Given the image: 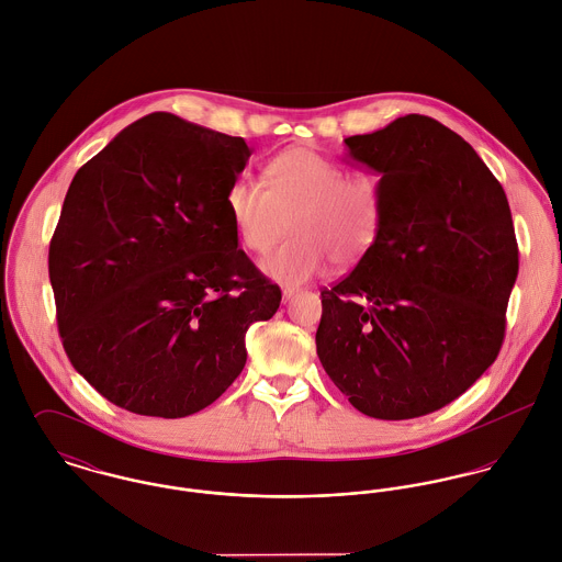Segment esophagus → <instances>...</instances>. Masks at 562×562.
<instances>
[{
	"label": "esophagus",
	"mask_w": 562,
	"mask_h": 562,
	"mask_svg": "<svg viewBox=\"0 0 562 562\" xmlns=\"http://www.w3.org/2000/svg\"><path fill=\"white\" fill-rule=\"evenodd\" d=\"M295 293H297V291H295L293 286H284V289H282V297H284V302H291V300L295 297Z\"/></svg>",
	"instance_id": "34e87169"
}]
</instances>
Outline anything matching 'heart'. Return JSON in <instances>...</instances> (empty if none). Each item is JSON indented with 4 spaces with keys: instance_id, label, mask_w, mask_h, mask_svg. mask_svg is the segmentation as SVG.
Returning <instances> with one entry per match:
<instances>
[{
    "instance_id": "b5f03b06",
    "label": "heart",
    "mask_w": 562,
    "mask_h": 562,
    "mask_svg": "<svg viewBox=\"0 0 562 562\" xmlns=\"http://www.w3.org/2000/svg\"><path fill=\"white\" fill-rule=\"evenodd\" d=\"M265 182L233 181L226 209L239 241L267 254L289 231L293 239L262 260V271L284 284H302L336 265L360 260L381 222L379 186L371 175L347 168L306 146H293L265 166Z\"/></svg>"
}]
</instances>
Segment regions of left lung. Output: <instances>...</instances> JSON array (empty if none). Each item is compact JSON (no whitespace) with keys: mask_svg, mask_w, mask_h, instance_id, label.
<instances>
[{"mask_svg":"<svg viewBox=\"0 0 562 562\" xmlns=\"http://www.w3.org/2000/svg\"><path fill=\"white\" fill-rule=\"evenodd\" d=\"M345 146L381 177V222L356 269L321 291L316 356L358 412L418 418L498 358L519 269L508 200L476 150L429 116Z\"/></svg>","mask_w":562,"mask_h":562,"instance_id":"8db88e82","label":"left lung"}]
</instances>
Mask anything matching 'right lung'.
Here are the masks:
<instances>
[{"label":"right lung","mask_w":562,"mask_h":562,"mask_svg":"<svg viewBox=\"0 0 562 562\" xmlns=\"http://www.w3.org/2000/svg\"><path fill=\"white\" fill-rule=\"evenodd\" d=\"M244 137L155 112L81 166L49 246L64 351L110 403L186 418L246 367L282 293L239 248L226 193Z\"/></svg>","instance_id":"add662e5"}]
</instances>
